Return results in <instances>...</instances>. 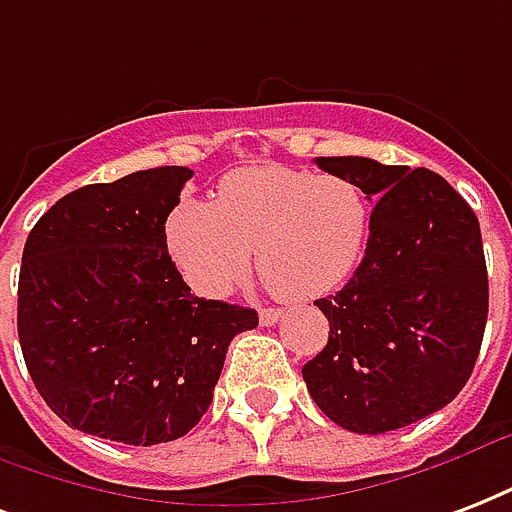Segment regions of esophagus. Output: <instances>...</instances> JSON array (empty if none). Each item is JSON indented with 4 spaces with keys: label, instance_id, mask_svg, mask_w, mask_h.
Listing matches in <instances>:
<instances>
[{
    "label": "esophagus",
    "instance_id": "obj_1",
    "mask_svg": "<svg viewBox=\"0 0 512 512\" xmlns=\"http://www.w3.org/2000/svg\"><path fill=\"white\" fill-rule=\"evenodd\" d=\"M282 317V308H260V322H263V325H276Z\"/></svg>",
    "mask_w": 512,
    "mask_h": 512
}]
</instances>
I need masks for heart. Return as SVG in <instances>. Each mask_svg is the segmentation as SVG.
Listing matches in <instances>:
<instances>
[{
	"label": "heart",
	"mask_w": 512,
	"mask_h": 512,
	"mask_svg": "<svg viewBox=\"0 0 512 512\" xmlns=\"http://www.w3.org/2000/svg\"><path fill=\"white\" fill-rule=\"evenodd\" d=\"M370 204L351 179L282 166L222 179L214 204L187 201L169 222V247L185 279L222 298L257 268L295 303L330 295L349 279L368 241Z\"/></svg>",
	"instance_id": "heart-1"
}]
</instances>
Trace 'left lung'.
Returning a JSON list of instances; mask_svg holds the SVG:
<instances>
[{"instance_id": "1", "label": "left lung", "mask_w": 512, "mask_h": 512, "mask_svg": "<svg viewBox=\"0 0 512 512\" xmlns=\"http://www.w3.org/2000/svg\"><path fill=\"white\" fill-rule=\"evenodd\" d=\"M317 166L376 206L360 268L317 300L330 338L303 381L338 427L381 435L446 408L473 373L489 314L481 225L435 171L357 155Z\"/></svg>"}]
</instances>
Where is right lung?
<instances>
[{
	"label": "right lung",
	"mask_w": 512,
	"mask_h": 512,
	"mask_svg": "<svg viewBox=\"0 0 512 512\" xmlns=\"http://www.w3.org/2000/svg\"><path fill=\"white\" fill-rule=\"evenodd\" d=\"M193 171H134L85 185L42 214L23 247L18 338L29 376L69 427L128 446L201 421L233 335L255 308L195 298L166 249Z\"/></svg>",
	"instance_id": "obj_1"
}]
</instances>
